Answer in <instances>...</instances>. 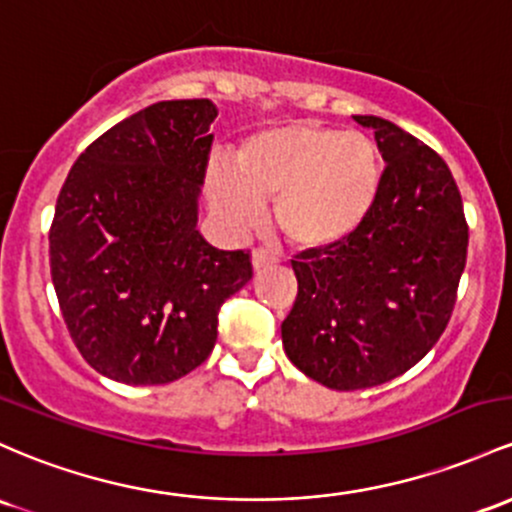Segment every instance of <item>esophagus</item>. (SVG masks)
<instances>
[{"mask_svg":"<svg viewBox=\"0 0 512 512\" xmlns=\"http://www.w3.org/2000/svg\"><path fill=\"white\" fill-rule=\"evenodd\" d=\"M277 260L279 257L274 255V252H269V250H252V269H255V272H260V269H265V267H272V265H277Z\"/></svg>","mask_w":512,"mask_h":512,"instance_id":"obj_1","label":"esophagus"}]
</instances>
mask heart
<instances>
[{
	"label": "heart",
	"mask_w": 512,
	"mask_h": 512,
	"mask_svg": "<svg viewBox=\"0 0 512 512\" xmlns=\"http://www.w3.org/2000/svg\"><path fill=\"white\" fill-rule=\"evenodd\" d=\"M379 184L372 138L308 121L250 133L235 148L233 167L213 162L206 172V194L226 223L255 226L262 204L274 201V226L303 252L345 243L372 213Z\"/></svg>",
	"instance_id": "heart-1"
}]
</instances>
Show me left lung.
<instances>
[{
  "mask_svg": "<svg viewBox=\"0 0 512 512\" xmlns=\"http://www.w3.org/2000/svg\"><path fill=\"white\" fill-rule=\"evenodd\" d=\"M386 167L367 221L345 243L291 260L299 294L282 323L284 352L335 391L386 384L415 367L445 333L466 265L462 194L447 162L379 116Z\"/></svg>",
  "mask_w": 512,
  "mask_h": 512,
  "instance_id": "obj_1",
  "label": "left lung"
}]
</instances>
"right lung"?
<instances>
[{
	"instance_id": "add662e5",
	"label": "right lung",
	"mask_w": 512,
	"mask_h": 512,
	"mask_svg": "<svg viewBox=\"0 0 512 512\" xmlns=\"http://www.w3.org/2000/svg\"><path fill=\"white\" fill-rule=\"evenodd\" d=\"M218 116L209 99L157 101L77 157L50 226V277L89 367L170 384L211 355L218 311L252 279L245 250L196 230Z\"/></svg>"
}]
</instances>
